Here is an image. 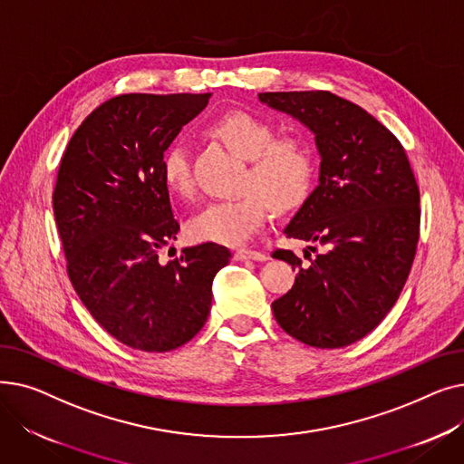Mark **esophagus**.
Segmentation results:
<instances>
[{"label": "esophagus", "instance_id": "34e87169", "mask_svg": "<svg viewBox=\"0 0 464 464\" xmlns=\"http://www.w3.org/2000/svg\"><path fill=\"white\" fill-rule=\"evenodd\" d=\"M233 257L237 261H266L269 259V256L263 254V252H257V250H248V248H240L233 254Z\"/></svg>", "mask_w": 464, "mask_h": 464}]
</instances>
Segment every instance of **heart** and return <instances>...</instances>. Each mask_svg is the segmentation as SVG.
<instances>
[{"label":"heart","mask_w":464,"mask_h":464,"mask_svg":"<svg viewBox=\"0 0 464 464\" xmlns=\"http://www.w3.org/2000/svg\"><path fill=\"white\" fill-rule=\"evenodd\" d=\"M208 133L229 150L248 160L246 191L237 199L214 201L191 218L188 233L193 240L238 246L248 242L266 222L271 205L294 208L308 195L314 180V156L308 142L297 135L275 137L269 121L246 112L229 111L216 118ZM161 179L179 199H191L195 180L188 149L170 144L161 156Z\"/></svg>","instance_id":"heart-1"}]
</instances>
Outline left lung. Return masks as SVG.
<instances>
[{
    "mask_svg": "<svg viewBox=\"0 0 464 464\" xmlns=\"http://www.w3.org/2000/svg\"><path fill=\"white\" fill-rule=\"evenodd\" d=\"M259 100L303 121L322 156L320 186L284 233L325 252L308 265L291 250L273 252L299 271L273 303L275 318L308 346H350L385 318L410 275L421 219L416 177L401 140L344 97L314 90Z\"/></svg>",
    "mask_w": 464,
    "mask_h": 464,
    "instance_id": "1",
    "label": "left lung"
}]
</instances>
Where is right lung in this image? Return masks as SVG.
<instances>
[{"mask_svg": "<svg viewBox=\"0 0 464 464\" xmlns=\"http://www.w3.org/2000/svg\"><path fill=\"white\" fill-rule=\"evenodd\" d=\"M210 93H121L93 109L63 152L53 193L67 275L118 343L175 350L205 325L212 280L231 261L216 242L160 263L180 229L161 156Z\"/></svg>", "mask_w": 464, "mask_h": 464, "instance_id": "right-lung-1", "label": "right lung"}]
</instances>
